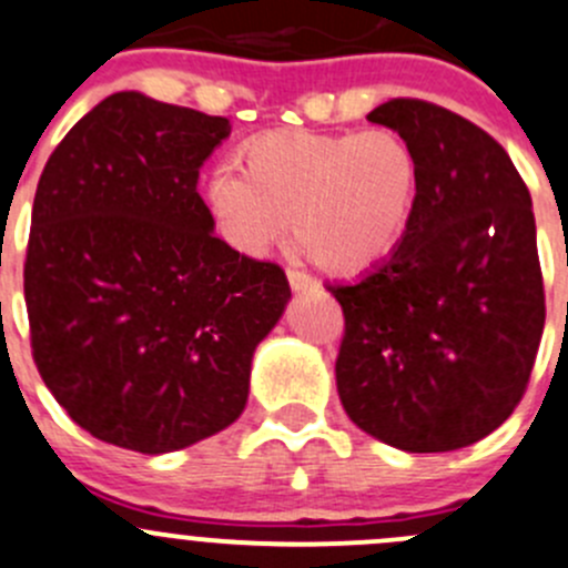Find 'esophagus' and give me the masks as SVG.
Returning a JSON list of instances; mask_svg holds the SVG:
<instances>
[{"label": "esophagus", "mask_w": 568, "mask_h": 568, "mask_svg": "<svg viewBox=\"0 0 568 568\" xmlns=\"http://www.w3.org/2000/svg\"><path fill=\"white\" fill-rule=\"evenodd\" d=\"M286 278H290V286L295 292H312V290H320L317 278H312L308 273L303 271H286Z\"/></svg>", "instance_id": "34e87169"}]
</instances>
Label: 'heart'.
Listing matches in <instances>:
<instances>
[{"mask_svg": "<svg viewBox=\"0 0 568 568\" xmlns=\"http://www.w3.org/2000/svg\"><path fill=\"white\" fill-rule=\"evenodd\" d=\"M417 199V160L400 134L276 129L245 145V168L221 162L206 204L240 254L260 256L290 229L308 260L336 276L395 251Z\"/></svg>", "mask_w": 568, "mask_h": 568, "instance_id": "obj_1", "label": "heart"}]
</instances>
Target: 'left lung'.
Returning <instances> with one entry per match:
<instances>
[{
    "instance_id": "left-lung-1",
    "label": "left lung",
    "mask_w": 568,
    "mask_h": 568,
    "mask_svg": "<svg viewBox=\"0 0 568 568\" xmlns=\"http://www.w3.org/2000/svg\"><path fill=\"white\" fill-rule=\"evenodd\" d=\"M367 121L417 160V199L384 265L328 286L345 314L336 389L347 417L406 453H450L514 414L544 331L530 193L467 118L392 99Z\"/></svg>"
}]
</instances>
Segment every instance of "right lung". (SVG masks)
I'll use <instances>...</instances> for the list:
<instances>
[{
    "label": "right lung",
    "instance_id": "1",
    "mask_svg": "<svg viewBox=\"0 0 568 568\" xmlns=\"http://www.w3.org/2000/svg\"><path fill=\"white\" fill-rule=\"evenodd\" d=\"M229 134L221 115L112 93L41 173L24 262L32 358L106 445L160 456L229 428L292 295L282 267L215 237L195 190Z\"/></svg>",
    "mask_w": 568,
    "mask_h": 568
}]
</instances>
